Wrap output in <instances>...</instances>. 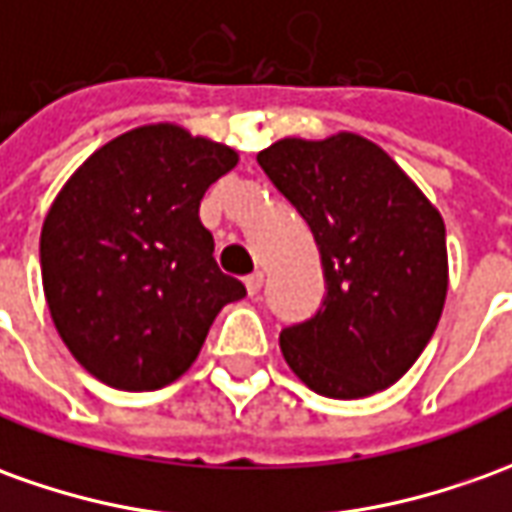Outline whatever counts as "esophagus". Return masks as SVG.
<instances>
[{
  "label": "esophagus",
  "instance_id": "obj_1",
  "mask_svg": "<svg viewBox=\"0 0 512 512\" xmlns=\"http://www.w3.org/2000/svg\"><path fill=\"white\" fill-rule=\"evenodd\" d=\"M262 284H264L262 273H253V276L245 278V287H248L250 298H253V295H259V290H262Z\"/></svg>",
  "mask_w": 512,
  "mask_h": 512
}]
</instances>
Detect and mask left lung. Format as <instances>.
<instances>
[{"instance_id": "1", "label": "left lung", "mask_w": 512, "mask_h": 512, "mask_svg": "<svg viewBox=\"0 0 512 512\" xmlns=\"http://www.w3.org/2000/svg\"><path fill=\"white\" fill-rule=\"evenodd\" d=\"M256 158L309 222L329 287L312 320L281 331L287 365L326 398L387 390L421 357L446 303L440 211L379 144L351 130L287 136Z\"/></svg>"}]
</instances>
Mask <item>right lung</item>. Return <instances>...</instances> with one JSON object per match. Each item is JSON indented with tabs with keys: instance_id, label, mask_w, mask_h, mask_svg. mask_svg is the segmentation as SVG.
Instances as JSON below:
<instances>
[{
	"instance_id": "right-lung-1",
	"label": "right lung",
	"mask_w": 512,
	"mask_h": 512,
	"mask_svg": "<svg viewBox=\"0 0 512 512\" xmlns=\"http://www.w3.org/2000/svg\"><path fill=\"white\" fill-rule=\"evenodd\" d=\"M239 153L183 125L116 136L63 183L41 225V281L66 348L108 387L144 393L181 379L245 284L214 262L200 222L211 183Z\"/></svg>"
}]
</instances>
